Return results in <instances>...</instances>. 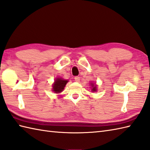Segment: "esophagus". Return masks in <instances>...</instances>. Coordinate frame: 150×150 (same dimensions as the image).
Masks as SVG:
<instances>
[{"label":"esophagus","instance_id":"esophagus-1","mask_svg":"<svg viewBox=\"0 0 150 150\" xmlns=\"http://www.w3.org/2000/svg\"><path fill=\"white\" fill-rule=\"evenodd\" d=\"M74 79L76 82H79V80H80V78H79V76H75Z\"/></svg>","mask_w":150,"mask_h":150}]
</instances>
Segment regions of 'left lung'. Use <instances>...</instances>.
Wrapping results in <instances>:
<instances>
[{"mask_svg":"<svg viewBox=\"0 0 150 150\" xmlns=\"http://www.w3.org/2000/svg\"><path fill=\"white\" fill-rule=\"evenodd\" d=\"M91 84H92V83H91ZM92 91H93V92H94V91H96V85H94V84H92Z\"/></svg>","mask_w":150,"mask_h":150,"instance_id":"obj_1","label":"left lung"}]
</instances>
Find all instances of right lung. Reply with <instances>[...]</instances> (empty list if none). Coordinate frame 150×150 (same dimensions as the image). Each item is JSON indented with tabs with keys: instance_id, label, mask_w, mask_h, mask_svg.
Listing matches in <instances>:
<instances>
[{
	"instance_id": "right-lung-1",
	"label": "right lung",
	"mask_w": 150,
	"mask_h": 150,
	"mask_svg": "<svg viewBox=\"0 0 150 150\" xmlns=\"http://www.w3.org/2000/svg\"><path fill=\"white\" fill-rule=\"evenodd\" d=\"M67 82V80H64L62 78H57L55 80L54 83L52 85V91L55 93L61 92L64 89L65 86Z\"/></svg>"
}]
</instances>
